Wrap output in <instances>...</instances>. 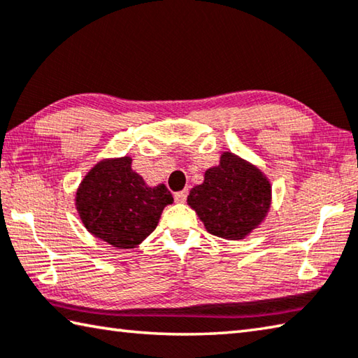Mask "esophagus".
Returning a JSON list of instances; mask_svg holds the SVG:
<instances>
[{
  "mask_svg": "<svg viewBox=\"0 0 358 358\" xmlns=\"http://www.w3.org/2000/svg\"><path fill=\"white\" fill-rule=\"evenodd\" d=\"M175 200L177 201H180V203H183V201L187 199V189H185V191H178V192H175Z\"/></svg>",
  "mask_w": 358,
  "mask_h": 358,
  "instance_id": "esophagus-1",
  "label": "esophagus"
}]
</instances>
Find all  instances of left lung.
Here are the masks:
<instances>
[{"mask_svg": "<svg viewBox=\"0 0 358 358\" xmlns=\"http://www.w3.org/2000/svg\"><path fill=\"white\" fill-rule=\"evenodd\" d=\"M187 205L211 235L243 239L268 214L271 183L258 167L225 152L219 166L205 172L203 183L192 187Z\"/></svg>", "mask_w": 358, "mask_h": 358, "instance_id": "obj_1", "label": "left lung"}]
</instances>
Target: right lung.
I'll list each match as a JSON object with an SVG mask.
<instances>
[{
	"label": "right lung",
	"instance_id": "add662e5",
	"mask_svg": "<svg viewBox=\"0 0 358 358\" xmlns=\"http://www.w3.org/2000/svg\"><path fill=\"white\" fill-rule=\"evenodd\" d=\"M76 210L95 238L119 249H134L157 229L164 206L173 201L164 185L150 187L131 167V158L103 159L76 191Z\"/></svg>",
	"mask_w": 358,
	"mask_h": 358
}]
</instances>
